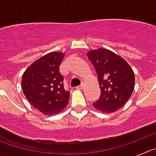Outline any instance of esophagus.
I'll return each instance as SVG.
<instances>
[{"label": "esophagus", "mask_w": 156, "mask_h": 156, "mask_svg": "<svg viewBox=\"0 0 156 156\" xmlns=\"http://www.w3.org/2000/svg\"><path fill=\"white\" fill-rule=\"evenodd\" d=\"M83 88H84V84H81L80 86L76 87V89H78V90H83Z\"/></svg>", "instance_id": "34e87169"}]
</instances>
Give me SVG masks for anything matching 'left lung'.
<instances>
[{
  "mask_svg": "<svg viewBox=\"0 0 156 156\" xmlns=\"http://www.w3.org/2000/svg\"><path fill=\"white\" fill-rule=\"evenodd\" d=\"M98 78L101 95L93 105L110 113L122 108L131 96L135 84L133 71L120 56L105 48L87 53Z\"/></svg>",
  "mask_w": 156,
  "mask_h": 156,
  "instance_id": "obj_1",
  "label": "left lung"
}]
</instances>
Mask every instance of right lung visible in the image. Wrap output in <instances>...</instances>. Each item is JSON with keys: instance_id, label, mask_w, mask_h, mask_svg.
I'll use <instances>...</instances> for the list:
<instances>
[{"instance_id": "obj_1", "label": "right lung", "mask_w": 156, "mask_h": 156, "mask_svg": "<svg viewBox=\"0 0 156 156\" xmlns=\"http://www.w3.org/2000/svg\"><path fill=\"white\" fill-rule=\"evenodd\" d=\"M62 52H51L37 59L24 72L22 78L23 93L34 108L45 115L59 112L67 105L69 91L64 89L59 66Z\"/></svg>"}]
</instances>
